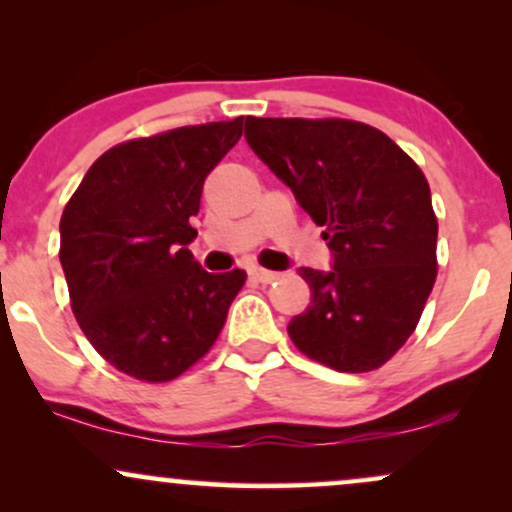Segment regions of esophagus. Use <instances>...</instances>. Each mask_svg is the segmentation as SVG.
Segmentation results:
<instances>
[{
	"mask_svg": "<svg viewBox=\"0 0 512 512\" xmlns=\"http://www.w3.org/2000/svg\"><path fill=\"white\" fill-rule=\"evenodd\" d=\"M250 276L255 281H260V284H274V281L281 279L279 272H269V269L262 267H250Z\"/></svg>",
	"mask_w": 512,
	"mask_h": 512,
	"instance_id": "1",
	"label": "esophagus"
}]
</instances>
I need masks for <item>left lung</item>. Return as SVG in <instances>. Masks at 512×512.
<instances>
[{
    "label": "left lung",
    "mask_w": 512,
    "mask_h": 512,
    "mask_svg": "<svg viewBox=\"0 0 512 512\" xmlns=\"http://www.w3.org/2000/svg\"><path fill=\"white\" fill-rule=\"evenodd\" d=\"M245 137L334 252L303 267L313 301L291 342L339 373L380 368L419 325L436 284L438 219L426 175L380 129L339 117H248Z\"/></svg>",
    "instance_id": "obj_1"
}]
</instances>
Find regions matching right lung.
I'll list each match as a JSON object with an SVG mask.
<instances>
[{
	"instance_id": "1",
	"label": "right lung",
	"mask_w": 512,
	"mask_h": 512,
	"mask_svg": "<svg viewBox=\"0 0 512 512\" xmlns=\"http://www.w3.org/2000/svg\"><path fill=\"white\" fill-rule=\"evenodd\" d=\"M243 117L129 139L88 168L60 221V262L81 332L110 366L168 383L214 346L248 274H209L197 238L204 178Z\"/></svg>"
}]
</instances>
